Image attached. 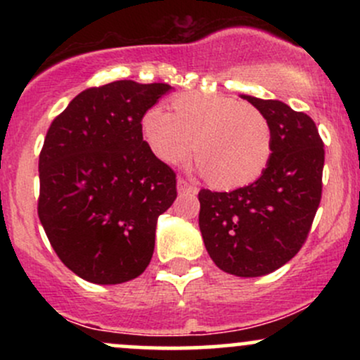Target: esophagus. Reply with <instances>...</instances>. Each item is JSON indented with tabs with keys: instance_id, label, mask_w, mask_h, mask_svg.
<instances>
[{
	"instance_id": "obj_1",
	"label": "esophagus",
	"mask_w": 360,
	"mask_h": 360,
	"mask_svg": "<svg viewBox=\"0 0 360 360\" xmlns=\"http://www.w3.org/2000/svg\"><path fill=\"white\" fill-rule=\"evenodd\" d=\"M177 191H179V193L196 194L198 193V188L193 183H189V181H186L184 177H179V179H177Z\"/></svg>"
}]
</instances>
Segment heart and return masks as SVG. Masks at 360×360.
<instances>
[{
    "mask_svg": "<svg viewBox=\"0 0 360 360\" xmlns=\"http://www.w3.org/2000/svg\"><path fill=\"white\" fill-rule=\"evenodd\" d=\"M172 110L150 106L142 117V134L150 150L166 164L184 160L196 140L198 169L221 189L254 183L272 154V130L255 106L230 96L186 93Z\"/></svg>",
    "mask_w": 360,
    "mask_h": 360,
    "instance_id": "heart-1",
    "label": "heart"
}]
</instances>
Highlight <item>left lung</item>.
I'll use <instances>...</instances> for the list:
<instances>
[{
  "label": "left lung",
  "instance_id": "left-lung-1",
  "mask_svg": "<svg viewBox=\"0 0 360 360\" xmlns=\"http://www.w3.org/2000/svg\"><path fill=\"white\" fill-rule=\"evenodd\" d=\"M269 122L272 154L257 181L230 193L201 189L200 230L221 271L257 278L279 269L307 240L321 200L325 150L307 113L242 94Z\"/></svg>",
  "mask_w": 360,
  "mask_h": 360
}]
</instances>
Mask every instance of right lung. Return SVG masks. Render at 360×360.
Here are the masks:
<instances>
[{"label":"right lung","mask_w":360,"mask_h":360,"mask_svg":"<svg viewBox=\"0 0 360 360\" xmlns=\"http://www.w3.org/2000/svg\"><path fill=\"white\" fill-rule=\"evenodd\" d=\"M172 88L115 81L77 94L45 135L39 218L74 274L120 284L147 269L157 218L174 203L176 172L142 135L143 113Z\"/></svg>","instance_id":"right-lung-1"}]
</instances>
